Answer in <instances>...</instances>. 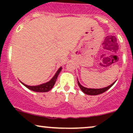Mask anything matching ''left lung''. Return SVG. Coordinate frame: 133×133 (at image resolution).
<instances>
[{
    "label": "left lung",
    "instance_id": "obj_1",
    "mask_svg": "<svg viewBox=\"0 0 133 133\" xmlns=\"http://www.w3.org/2000/svg\"><path fill=\"white\" fill-rule=\"evenodd\" d=\"M117 81V80H116ZM116 81H114L113 83L111 84V85L109 86L106 87V88H100V89H92V88H85V87L82 86L81 84H80V82H79L78 79H77V84H78V86L80 88V89H81V91L83 92L84 94H88V95H98V94H102V93L106 92V91H108L109 88H111L114 83H115Z\"/></svg>",
    "mask_w": 133,
    "mask_h": 133
}]
</instances>
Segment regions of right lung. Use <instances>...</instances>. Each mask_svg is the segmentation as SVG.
I'll list each match as a JSON object with an SVG mask.
<instances>
[{"label":"right lung","mask_w":133,"mask_h":133,"mask_svg":"<svg viewBox=\"0 0 133 133\" xmlns=\"http://www.w3.org/2000/svg\"><path fill=\"white\" fill-rule=\"evenodd\" d=\"M62 70V67H61L59 69L57 70L56 73L55 74L54 77L52 78L49 81L45 82V83L41 84L40 85H37V86H28V85L25 84L24 83H23L22 82L20 81L21 83L24 85V86L26 87L27 88H28L29 89L31 90V91H35V92H48L50 90L52 89V88L54 87L55 83H56V79L57 78V76L60 73V72Z\"/></svg>","instance_id":"1"}]
</instances>
